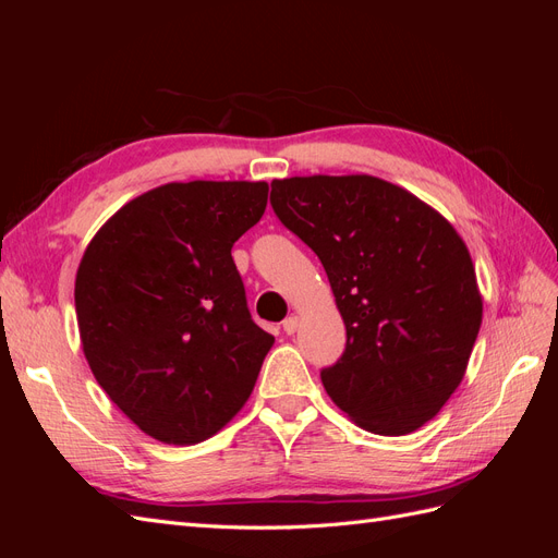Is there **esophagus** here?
<instances>
[{"label": "esophagus", "instance_id": "34e87169", "mask_svg": "<svg viewBox=\"0 0 558 558\" xmlns=\"http://www.w3.org/2000/svg\"><path fill=\"white\" fill-rule=\"evenodd\" d=\"M281 326H283V332H286V335H293V332L298 330V326H300V318H298L295 314H291V316H286V318H283V324H281Z\"/></svg>", "mask_w": 558, "mask_h": 558}]
</instances>
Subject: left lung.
I'll list each match as a JSON object with an SVG mask.
<instances>
[{
	"label": "left lung",
	"mask_w": 558,
	"mask_h": 558,
	"mask_svg": "<svg viewBox=\"0 0 558 558\" xmlns=\"http://www.w3.org/2000/svg\"><path fill=\"white\" fill-rule=\"evenodd\" d=\"M272 209L324 265L347 349L326 393L377 435L430 421L463 381L482 326L470 251L442 214L369 174L272 181Z\"/></svg>",
	"instance_id": "left-lung-1"
}]
</instances>
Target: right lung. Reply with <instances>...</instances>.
<instances>
[{
	"instance_id": "right-lung-1",
	"label": "right lung",
	"mask_w": 558,
	"mask_h": 558,
	"mask_svg": "<svg viewBox=\"0 0 558 558\" xmlns=\"http://www.w3.org/2000/svg\"><path fill=\"white\" fill-rule=\"evenodd\" d=\"M265 181L165 183L130 199L83 253L74 302L97 384L146 435L197 445L238 414L275 337L253 324L232 244Z\"/></svg>"
}]
</instances>
